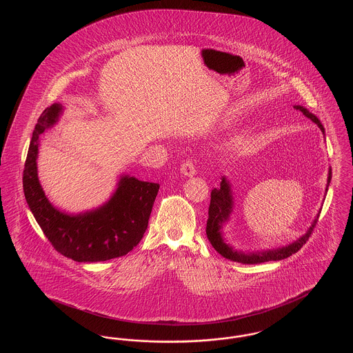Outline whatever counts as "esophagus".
<instances>
[{"label": "esophagus", "mask_w": 353, "mask_h": 353, "mask_svg": "<svg viewBox=\"0 0 353 353\" xmlns=\"http://www.w3.org/2000/svg\"><path fill=\"white\" fill-rule=\"evenodd\" d=\"M181 173L186 177H193L196 174V167L192 160H186L184 164L181 165Z\"/></svg>", "instance_id": "34e87169"}]
</instances>
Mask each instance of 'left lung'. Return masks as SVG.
I'll list each match as a JSON object with an SVG mask.
<instances>
[{
  "mask_svg": "<svg viewBox=\"0 0 353 353\" xmlns=\"http://www.w3.org/2000/svg\"><path fill=\"white\" fill-rule=\"evenodd\" d=\"M294 108L299 110L303 112L305 118L310 119L315 124H318L320 131L324 134V127L321 125L319 119L316 118L312 112H310L303 105H294ZM332 172L331 167L328 169V177H327V186H325V193L328 190V186L331 183ZM234 210V194L232 190V184L230 181L222 176L219 188H214L210 194V205H209V219L206 222V235L212 246L216 249V252H219L223 258L230 259L233 262H239V263H248V265H254V263H262V262H269V261H281L288 258L290 255L298 252L308 236L311 234L312 229L315 228V223L319 217V213L316 214L315 219L312 221L311 226L308 230L299 236L296 241L291 242L290 245H285L282 248H275V249H268V250H254V252H241L235 250L232 245H229L223 236V226L230 221V216Z\"/></svg>",
  "mask_w": 353,
  "mask_h": 353,
  "instance_id": "8db88e82",
  "label": "left lung"
}]
</instances>
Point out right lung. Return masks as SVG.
I'll return each instance as SVG.
<instances>
[{
	"label": "right lung",
	"mask_w": 353,
	"mask_h": 353,
	"mask_svg": "<svg viewBox=\"0 0 353 353\" xmlns=\"http://www.w3.org/2000/svg\"><path fill=\"white\" fill-rule=\"evenodd\" d=\"M63 107L54 103L38 119L23 169L25 199L34 219L54 249L75 262H103L123 256L147 230L160 185L120 174L111 197L101 206L81 213L55 208L38 179L39 137L52 128Z\"/></svg>",
	"instance_id": "obj_1"
}]
</instances>
